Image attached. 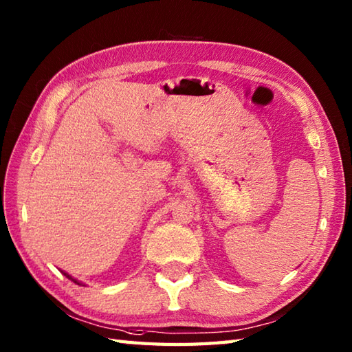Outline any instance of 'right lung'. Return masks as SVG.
Listing matches in <instances>:
<instances>
[{"instance_id": "1", "label": "right lung", "mask_w": 352, "mask_h": 352, "mask_svg": "<svg viewBox=\"0 0 352 352\" xmlns=\"http://www.w3.org/2000/svg\"><path fill=\"white\" fill-rule=\"evenodd\" d=\"M62 274H63V275H66V276H68V278H69V280H72L74 283H77V284H81V283H80L78 280H76V278H72V276H71V275H68V274H66V272H63V271H62Z\"/></svg>"}]
</instances>
